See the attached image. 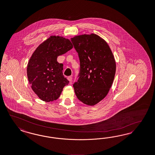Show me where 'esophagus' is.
Returning a JSON list of instances; mask_svg holds the SVG:
<instances>
[{
  "label": "esophagus",
  "instance_id": "34e87169",
  "mask_svg": "<svg viewBox=\"0 0 155 155\" xmlns=\"http://www.w3.org/2000/svg\"><path fill=\"white\" fill-rule=\"evenodd\" d=\"M67 79H68V80L69 81V82H71L72 81V77H71V76H69V77H68Z\"/></svg>",
  "mask_w": 155,
  "mask_h": 155
}]
</instances>
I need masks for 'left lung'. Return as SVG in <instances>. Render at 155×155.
<instances>
[{
    "instance_id": "left-lung-1",
    "label": "left lung",
    "mask_w": 155,
    "mask_h": 155,
    "mask_svg": "<svg viewBox=\"0 0 155 155\" xmlns=\"http://www.w3.org/2000/svg\"><path fill=\"white\" fill-rule=\"evenodd\" d=\"M78 54L80 69L78 80L73 84L78 99L93 106L103 100L112 85L116 65L107 42L96 34L71 38Z\"/></svg>"
}]
</instances>
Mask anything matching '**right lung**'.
<instances>
[{"instance_id": "1", "label": "right lung", "mask_w": 155, "mask_h": 155, "mask_svg": "<svg viewBox=\"0 0 155 155\" xmlns=\"http://www.w3.org/2000/svg\"><path fill=\"white\" fill-rule=\"evenodd\" d=\"M72 48L69 39L50 36L39 45L29 59L28 80L32 91L43 101L57 100L63 88L69 84L62 73L64 65L57 62V57Z\"/></svg>"}]
</instances>
